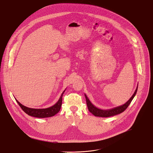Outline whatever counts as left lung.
Instances as JSON below:
<instances>
[{"instance_id":"left-lung-1","label":"left lung","mask_w":153,"mask_h":153,"mask_svg":"<svg viewBox=\"0 0 153 153\" xmlns=\"http://www.w3.org/2000/svg\"><path fill=\"white\" fill-rule=\"evenodd\" d=\"M137 88H138V86L137 87L133 95L131 96V97L125 104H124L122 105L117 106V107L114 108L112 109H108V110L107 109H99V108H97L96 106H95L90 101L89 99L88 98L87 95L85 94V99H86V102H87V105L88 111L92 114H93L94 116L98 117L106 118V117H112V116L119 114L123 112V111H125L126 110V109L128 107V106L129 105L130 102H131L133 98L134 97V96L136 94L137 91Z\"/></svg>"}]
</instances>
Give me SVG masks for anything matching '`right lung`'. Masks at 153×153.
<instances>
[{
	"label": "right lung",
	"mask_w": 153,
	"mask_h": 153,
	"mask_svg": "<svg viewBox=\"0 0 153 153\" xmlns=\"http://www.w3.org/2000/svg\"><path fill=\"white\" fill-rule=\"evenodd\" d=\"M65 91V90L62 93L58 101L54 105L44 109H35L28 108L22 105L16 99V100L18 104L21 107V108L23 110L24 112H25L28 115L36 118H48L53 117L59 112L62 103V96Z\"/></svg>",
	"instance_id": "add662e5"
}]
</instances>
